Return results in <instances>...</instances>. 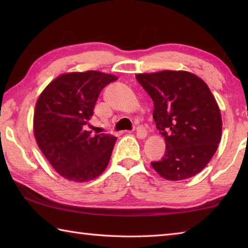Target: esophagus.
Instances as JSON below:
<instances>
[{"label":"esophagus","instance_id":"esophagus-1","mask_svg":"<svg viewBox=\"0 0 248 248\" xmlns=\"http://www.w3.org/2000/svg\"><path fill=\"white\" fill-rule=\"evenodd\" d=\"M136 134L139 139H145L146 136H148V131H146L143 127H138Z\"/></svg>","mask_w":248,"mask_h":248}]
</instances>
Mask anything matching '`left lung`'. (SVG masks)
Wrapping results in <instances>:
<instances>
[{
	"instance_id": "obj_1",
	"label": "left lung",
	"mask_w": 248,
	"mask_h": 248,
	"mask_svg": "<svg viewBox=\"0 0 248 248\" xmlns=\"http://www.w3.org/2000/svg\"><path fill=\"white\" fill-rule=\"evenodd\" d=\"M136 78L153 100L155 125L165 139L164 157L151 163L154 170L173 182L200 173L222 137L221 111L207 84L188 71L163 70Z\"/></svg>"
}]
</instances>
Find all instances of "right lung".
<instances>
[{
  "mask_svg": "<svg viewBox=\"0 0 248 248\" xmlns=\"http://www.w3.org/2000/svg\"><path fill=\"white\" fill-rule=\"evenodd\" d=\"M116 75L86 71L59 75L41 92L33 111V134L45 157L62 177L75 183L106 170L117 138L91 134L85 125L98 95Z\"/></svg>",
  "mask_w": 248,
  "mask_h": 248,
  "instance_id": "obj_1",
  "label": "right lung"
}]
</instances>
